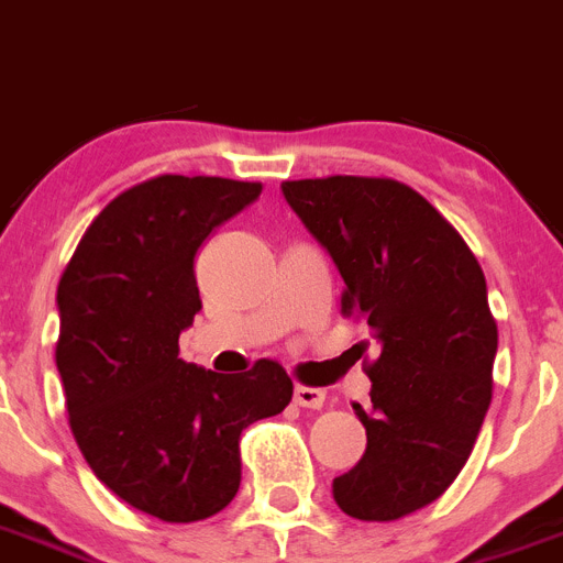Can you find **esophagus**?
<instances>
[{
    "instance_id": "1",
    "label": "esophagus",
    "mask_w": 563,
    "mask_h": 563,
    "mask_svg": "<svg viewBox=\"0 0 563 563\" xmlns=\"http://www.w3.org/2000/svg\"><path fill=\"white\" fill-rule=\"evenodd\" d=\"M295 402L300 405V408H322V402H325V390L311 388V385H297Z\"/></svg>"
}]
</instances>
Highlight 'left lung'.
Here are the masks:
<instances>
[{
	"label": "left lung",
	"instance_id": "obj_1",
	"mask_svg": "<svg viewBox=\"0 0 563 563\" xmlns=\"http://www.w3.org/2000/svg\"><path fill=\"white\" fill-rule=\"evenodd\" d=\"M288 207L342 275V317L379 342L365 360L363 459L334 478L360 521H397L437 501L464 467L493 399L496 320L485 272L462 234L394 178L283 180Z\"/></svg>",
	"mask_w": 563,
	"mask_h": 563
}]
</instances>
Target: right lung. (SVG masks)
Masks as SVG:
<instances>
[{
	"label": "right lung",
	"instance_id": "obj_1",
	"mask_svg": "<svg viewBox=\"0 0 563 563\" xmlns=\"http://www.w3.org/2000/svg\"><path fill=\"white\" fill-rule=\"evenodd\" d=\"M263 184L158 175L124 189L81 234L58 280L56 368L90 471L169 525L221 512L241 487V433L291 402L275 360L214 374L178 356L200 311L195 254Z\"/></svg>",
	"mask_w": 563,
	"mask_h": 563
}]
</instances>
